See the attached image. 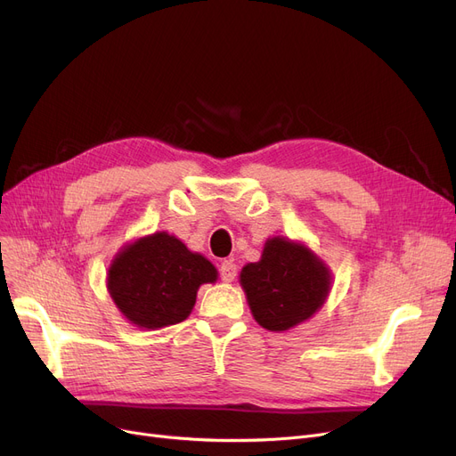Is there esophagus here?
<instances>
[{"mask_svg":"<svg viewBox=\"0 0 456 456\" xmlns=\"http://www.w3.org/2000/svg\"><path fill=\"white\" fill-rule=\"evenodd\" d=\"M238 268L232 260H224L222 266H220V277L224 282H232L236 279Z\"/></svg>","mask_w":456,"mask_h":456,"instance_id":"1","label":"esophagus"}]
</instances>
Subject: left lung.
Returning <instances> with one entry per match:
<instances>
[{"label": "left lung", "mask_w": 456, "mask_h": 456, "mask_svg": "<svg viewBox=\"0 0 456 456\" xmlns=\"http://www.w3.org/2000/svg\"><path fill=\"white\" fill-rule=\"evenodd\" d=\"M332 275L305 244L273 236L258 262L240 272L251 314L268 330H289L313 318L330 292Z\"/></svg>", "instance_id": "8db88e82"}]
</instances>
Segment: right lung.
<instances>
[{
	"instance_id": "add662e5",
	"label": "right lung",
	"mask_w": 456,
	"mask_h": 456,
	"mask_svg": "<svg viewBox=\"0 0 456 456\" xmlns=\"http://www.w3.org/2000/svg\"><path fill=\"white\" fill-rule=\"evenodd\" d=\"M216 279L210 260L160 231L122 248L110 262L107 289L133 325L155 330L186 320L200 286Z\"/></svg>"
}]
</instances>
